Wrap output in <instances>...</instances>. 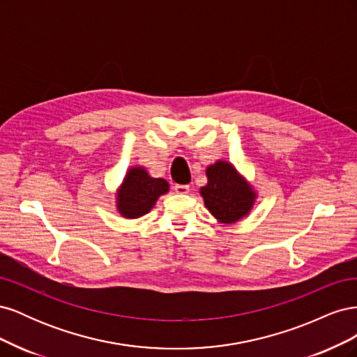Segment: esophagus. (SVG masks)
<instances>
[{"label":"esophagus","mask_w":357,"mask_h":357,"mask_svg":"<svg viewBox=\"0 0 357 357\" xmlns=\"http://www.w3.org/2000/svg\"><path fill=\"white\" fill-rule=\"evenodd\" d=\"M189 186L188 185H176L174 186V192L178 193V195H186V193H189Z\"/></svg>","instance_id":"1"}]
</instances>
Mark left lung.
<instances>
[{"label":"left lung","mask_w":357,"mask_h":357,"mask_svg":"<svg viewBox=\"0 0 357 357\" xmlns=\"http://www.w3.org/2000/svg\"><path fill=\"white\" fill-rule=\"evenodd\" d=\"M208 183L201 188L205 207L220 223L231 225L250 213L256 192L240 172L226 160L207 167Z\"/></svg>","instance_id":"obj_1"}]
</instances>
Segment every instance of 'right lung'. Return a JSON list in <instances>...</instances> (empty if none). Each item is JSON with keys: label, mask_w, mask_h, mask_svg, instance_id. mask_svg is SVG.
<instances>
[{"label": "right lung", "mask_w": 357, "mask_h": 357, "mask_svg": "<svg viewBox=\"0 0 357 357\" xmlns=\"http://www.w3.org/2000/svg\"><path fill=\"white\" fill-rule=\"evenodd\" d=\"M169 190L168 181L153 178L143 167L129 168L116 193L117 211L125 219H138L153 208L158 198Z\"/></svg>", "instance_id": "obj_1"}]
</instances>
